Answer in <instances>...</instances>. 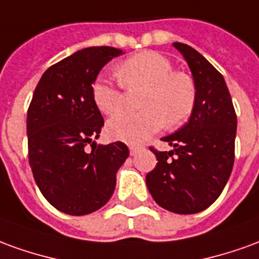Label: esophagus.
I'll return each mask as SVG.
<instances>
[{
  "mask_svg": "<svg viewBox=\"0 0 259 259\" xmlns=\"http://www.w3.org/2000/svg\"><path fill=\"white\" fill-rule=\"evenodd\" d=\"M130 154L132 155H136L140 150H142V147H136V146H130Z\"/></svg>",
  "mask_w": 259,
  "mask_h": 259,
  "instance_id": "obj_1",
  "label": "esophagus"
}]
</instances>
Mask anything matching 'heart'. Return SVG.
Here are the masks:
<instances>
[{
    "mask_svg": "<svg viewBox=\"0 0 259 259\" xmlns=\"http://www.w3.org/2000/svg\"><path fill=\"white\" fill-rule=\"evenodd\" d=\"M117 77L126 90L146 88L139 113H120L108 123L113 139L140 144L151 135L168 127H178L192 115L196 105V85L189 74L174 71L171 60L157 52H142L123 60ZM92 99L104 115L112 116L123 109L124 92L104 75L92 84Z\"/></svg>",
    "mask_w": 259,
    "mask_h": 259,
    "instance_id": "heart-1",
    "label": "heart"
}]
</instances>
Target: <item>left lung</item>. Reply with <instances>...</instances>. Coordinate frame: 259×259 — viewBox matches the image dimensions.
<instances>
[{"label": "left lung", "instance_id": "8db88e82", "mask_svg": "<svg viewBox=\"0 0 259 259\" xmlns=\"http://www.w3.org/2000/svg\"><path fill=\"white\" fill-rule=\"evenodd\" d=\"M191 68L196 105L188 123L162 137L171 151L150 147L157 157L146 182L155 202L174 213L205 210L220 196L234 164L237 116L223 75L188 45L174 43Z\"/></svg>", "mask_w": 259, "mask_h": 259}]
</instances>
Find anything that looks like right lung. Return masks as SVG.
Wrapping results in <instances>:
<instances>
[{
    "label": "right lung",
    "instance_id": "obj_1",
    "mask_svg": "<svg viewBox=\"0 0 259 259\" xmlns=\"http://www.w3.org/2000/svg\"><path fill=\"white\" fill-rule=\"evenodd\" d=\"M120 54L109 46L75 52L45 71L29 105V164L36 185L50 205L71 216L98 210L111 199L117 169L129 157L124 143L94 142L104 117L94 104L92 84Z\"/></svg>",
    "mask_w": 259,
    "mask_h": 259
}]
</instances>
